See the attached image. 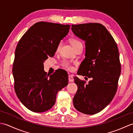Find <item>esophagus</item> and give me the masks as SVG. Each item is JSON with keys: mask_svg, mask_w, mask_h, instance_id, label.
Instances as JSON below:
<instances>
[{"mask_svg": "<svg viewBox=\"0 0 133 133\" xmlns=\"http://www.w3.org/2000/svg\"><path fill=\"white\" fill-rule=\"evenodd\" d=\"M74 78L72 75H69V81L70 82H74Z\"/></svg>", "mask_w": 133, "mask_h": 133, "instance_id": "34e87169", "label": "esophagus"}]
</instances>
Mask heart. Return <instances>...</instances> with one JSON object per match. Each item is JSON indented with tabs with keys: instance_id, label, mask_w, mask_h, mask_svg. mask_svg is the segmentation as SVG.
Instances as JSON below:
<instances>
[{
	"instance_id": "heart-1",
	"label": "heart",
	"mask_w": 133,
	"mask_h": 133,
	"mask_svg": "<svg viewBox=\"0 0 133 133\" xmlns=\"http://www.w3.org/2000/svg\"><path fill=\"white\" fill-rule=\"evenodd\" d=\"M70 43H71L72 46L75 50L77 49L78 47L81 46V45H82V43L80 41H79L78 40H77V39H71V40L70 41ZM61 46V42H60V43L58 44L56 50H58L59 49V48H60ZM62 66H63L65 69H66L69 70H71L72 69V67L71 66V64H70L69 62L67 61H64L63 63H62Z\"/></svg>"
}]
</instances>
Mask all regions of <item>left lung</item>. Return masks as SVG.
I'll return each instance as SVG.
<instances>
[{
	"mask_svg": "<svg viewBox=\"0 0 133 133\" xmlns=\"http://www.w3.org/2000/svg\"><path fill=\"white\" fill-rule=\"evenodd\" d=\"M71 27L75 35L85 41V59L78 75L91 78L85 84L74 77L78 90L73 103L82 113L95 114L105 108L116 93L121 71L119 51L114 38L102 24L90 23Z\"/></svg>",
	"mask_w": 133,
	"mask_h": 133,
	"instance_id": "1",
	"label": "left lung"
}]
</instances>
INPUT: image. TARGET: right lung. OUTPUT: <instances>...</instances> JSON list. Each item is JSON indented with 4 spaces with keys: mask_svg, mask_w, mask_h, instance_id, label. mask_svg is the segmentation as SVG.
Here are the masks:
<instances>
[{
    "mask_svg": "<svg viewBox=\"0 0 133 133\" xmlns=\"http://www.w3.org/2000/svg\"><path fill=\"white\" fill-rule=\"evenodd\" d=\"M70 28L69 24L39 22L18 42L12 68L14 89L20 101L31 111L42 112L50 109L58 92L68 84L64 70L59 69L49 77L43 63L54 55Z\"/></svg>",
    "mask_w": 133,
    "mask_h": 133,
    "instance_id": "1",
    "label": "right lung"
}]
</instances>
